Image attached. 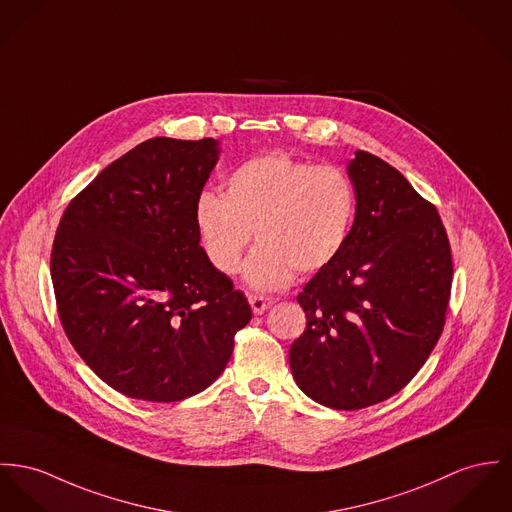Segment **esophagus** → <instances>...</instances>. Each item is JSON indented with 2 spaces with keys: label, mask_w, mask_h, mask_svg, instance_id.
<instances>
[{
  "label": "esophagus",
  "mask_w": 512,
  "mask_h": 512,
  "mask_svg": "<svg viewBox=\"0 0 512 512\" xmlns=\"http://www.w3.org/2000/svg\"><path fill=\"white\" fill-rule=\"evenodd\" d=\"M249 306H251L253 314H265V312L273 306V300H271V298H267V296L251 294V296H249Z\"/></svg>",
  "instance_id": "1"
}]
</instances>
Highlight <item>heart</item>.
<instances>
[{"label":"heart","mask_w":512,"mask_h":512,"mask_svg":"<svg viewBox=\"0 0 512 512\" xmlns=\"http://www.w3.org/2000/svg\"><path fill=\"white\" fill-rule=\"evenodd\" d=\"M356 193L345 171L286 154L247 159L224 181V195L202 193L195 204L198 241L210 265L234 275L251 232L259 245L243 276L257 290L284 288L294 271L312 275L345 249Z\"/></svg>","instance_id":"obj_1"}]
</instances>
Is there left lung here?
Wrapping results in <instances>:
<instances>
[{"instance_id":"8db88e82","label":"left lung","mask_w":512,"mask_h":512,"mask_svg":"<svg viewBox=\"0 0 512 512\" xmlns=\"http://www.w3.org/2000/svg\"><path fill=\"white\" fill-rule=\"evenodd\" d=\"M347 171L351 237L298 294L308 321L288 360L304 394L354 411L403 390L427 362L454 269L436 208L395 167L358 150Z\"/></svg>"}]
</instances>
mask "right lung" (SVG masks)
Returning <instances> with one entry per match:
<instances>
[{
	"label": "right lung",
	"mask_w": 512,
	"mask_h": 512,
	"mask_svg": "<svg viewBox=\"0 0 512 512\" xmlns=\"http://www.w3.org/2000/svg\"><path fill=\"white\" fill-rule=\"evenodd\" d=\"M218 156L212 138L146 140L60 220L50 275L62 327L120 394L169 403L206 390L251 319L198 241L195 204Z\"/></svg>",
	"instance_id": "1"
}]
</instances>
